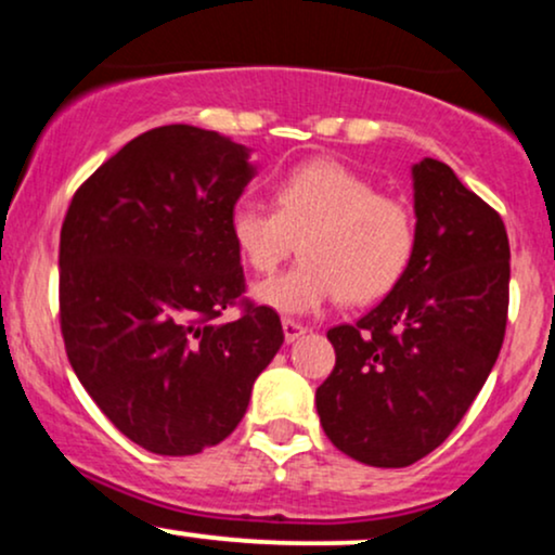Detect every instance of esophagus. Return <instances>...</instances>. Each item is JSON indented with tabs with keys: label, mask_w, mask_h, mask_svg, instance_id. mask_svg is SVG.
<instances>
[{
	"label": "esophagus",
	"mask_w": 555,
	"mask_h": 555,
	"mask_svg": "<svg viewBox=\"0 0 555 555\" xmlns=\"http://www.w3.org/2000/svg\"><path fill=\"white\" fill-rule=\"evenodd\" d=\"M282 328H284V339H286V344H292V341H297L299 336L305 334V328L302 323H297V321H292V318H284L282 321Z\"/></svg>",
	"instance_id": "1"
}]
</instances>
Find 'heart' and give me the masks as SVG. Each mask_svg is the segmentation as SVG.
Instances as JSON below:
<instances>
[{
	"mask_svg": "<svg viewBox=\"0 0 555 555\" xmlns=\"http://www.w3.org/2000/svg\"><path fill=\"white\" fill-rule=\"evenodd\" d=\"M273 206L242 201L229 214L240 258L256 273H273L292 253L302 260L256 286V299L284 315H308L339 297L365 305L404 276L415 253V216L406 203L378 195L375 184L331 158L286 171Z\"/></svg>",
	"mask_w": 555,
	"mask_h": 555,
	"instance_id": "b5f03b06",
	"label": "heart"
}]
</instances>
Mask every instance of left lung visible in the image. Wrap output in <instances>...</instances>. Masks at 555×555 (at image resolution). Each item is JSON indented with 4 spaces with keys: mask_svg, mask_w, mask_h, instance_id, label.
Here are the masks:
<instances>
[{
    "mask_svg": "<svg viewBox=\"0 0 555 555\" xmlns=\"http://www.w3.org/2000/svg\"><path fill=\"white\" fill-rule=\"evenodd\" d=\"M415 253L354 326L328 331L334 371L315 391L336 449L406 467L460 425L506 334L508 237L501 216L436 158L412 167Z\"/></svg>",
    "mask_w": 555,
    "mask_h": 555,
    "instance_id": "left-lung-1",
    "label": "left lung"
}]
</instances>
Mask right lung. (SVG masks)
<instances>
[{"instance_id":"1","label":"right lung","mask_w":555,"mask_h":555,"mask_svg":"<svg viewBox=\"0 0 555 555\" xmlns=\"http://www.w3.org/2000/svg\"><path fill=\"white\" fill-rule=\"evenodd\" d=\"M250 149L214 130L143 132L80 184L60 234V321L75 375L132 443L188 456L245 417L284 341L245 305L229 214L256 177Z\"/></svg>"}]
</instances>
